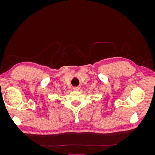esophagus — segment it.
<instances>
[{"label": "esophagus", "mask_w": 155, "mask_h": 155, "mask_svg": "<svg viewBox=\"0 0 155 155\" xmlns=\"http://www.w3.org/2000/svg\"><path fill=\"white\" fill-rule=\"evenodd\" d=\"M73 90L74 91H78L79 90V87H75L73 88Z\"/></svg>", "instance_id": "esophagus-1"}]
</instances>
